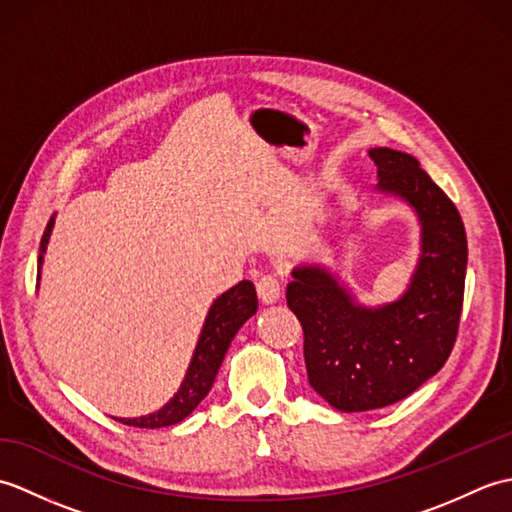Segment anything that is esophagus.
<instances>
[{
    "label": "esophagus",
    "mask_w": 512,
    "mask_h": 512,
    "mask_svg": "<svg viewBox=\"0 0 512 512\" xmlns=\"http://www.w3.org/2000/svg\"><path fill=\"white\" fill-rule=\"evenodd\" d=\"M257 295L262 303H277L281 299V279L277 275H264L257 281Z\"/></svg>",
    "instance_id": "obj_1"
}]
</instances>
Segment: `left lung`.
Here are the masks:
<instances>
[{"mask_svg":"<svg viewBox=\"0 0 512 512\" xmlns=\"http://www.w3.org/2000/svg\"><path fill=\"white\" fill-rule=\"evenodd\" d=\"M369 156L378 167L376 191L411 206L420 224L407 290L385 306H363L323 264L292 268L286 286L303 328L308 383L347 413L394 405L440 372L458 336L469 259L458 209L420 162L389 147Z\"/></svg>","mask_w":512,"mask_h":512,"instance_id":"obj_1","label":"left lung"}]
</instances>
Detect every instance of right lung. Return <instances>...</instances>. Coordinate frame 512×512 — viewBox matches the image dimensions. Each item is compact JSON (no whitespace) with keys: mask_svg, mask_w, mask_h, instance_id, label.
I'll return each mask as SVG.
<instances>
[{"mask_svg":"<svg viewBox=\"0 0 512 512\" xmlns=\"http://www.w3.org/2000/svg\"><path fill=\"white\" fill-rule=\"evenodd\" d=\"M52 228H54V215L50 217L46 231H43V237H41L39 259H37L39 279H41L43 255H46ZM255 312H257V292H255L253 281H239L237 286L226 290L224 295H220L213 301L209 314H206L198 345H195V352L187 367V374H184V380L180 383L176 394H173V398H169L167 405H162L158 411L147 413V416L116 418V420L129 424V427H140V429H160V427H171V424L182 422L211 391L217 369H220L224 361L233 336L250 317H253Z\"/></svg>","mask_w":512,"mask_h":512,"instance_id":"right-lung-1","label":"right lung"}]
</instances>
